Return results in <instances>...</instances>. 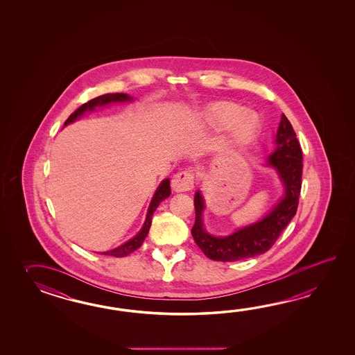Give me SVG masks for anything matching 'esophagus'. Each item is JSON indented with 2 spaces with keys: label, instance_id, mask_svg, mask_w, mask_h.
Returning <instances> with one entry per match:
<instances>
[{
  "label": "esophagus",
  "instance_id": "obj_1",
  "mask_svg": "<svg viewBox=\"0 0 355 355\" xmlns=\"http://www.w3.org/2000/svg\"><path fill=\"white\" fill-rule=\"evenodd\" d=\"M173 189L176 193H184L194 188V175L190 171H180L175 175L174 179L171 181Z\"/></svg>",
  "mask_w": 355,
  "mask_h": 355
}]
</instances>
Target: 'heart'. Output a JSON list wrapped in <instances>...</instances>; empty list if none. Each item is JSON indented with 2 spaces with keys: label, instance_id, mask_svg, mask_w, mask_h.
Masks as SVG:
<instances>
[{
  "label": "heart",
  "instance_id": "b5f03b06",
  "mask_svg": "<svg viewBox=\"0 0 355 355\" xmlns=\"http://www.w3.org/2000/svg\"><path fill=\"white\" fill-rule=\"evenodd\" d=\"M204 119L213 130L225 132L228 129L230 142L234 146L249 144L259 130L257 115L248 112L245 106L231 101L211 104L205 110Z\"/></svg>",
  "mask_w": 355,
  "mask_h": 355
}]
</instances>
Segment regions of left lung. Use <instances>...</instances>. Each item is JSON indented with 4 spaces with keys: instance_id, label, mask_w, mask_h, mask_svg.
<instances>
[{
    "instance_id": "1",
    "label": "left lung",
    "mask_w": 355,
    "mask_h": 355,
    "mask_svg": "<svg viewBox=\"0 0 355 355\" xmlns=\"http://www.w3.org/2000/svg\"><path fill=\"white\" fill-rule=\"evenodd\" d=\"M302 148L291 121L283 114L275 136V150L268 157V165L274 167L284 184V196L268 216L254 225L243 227L226 237H214L203 227V196H194L196 223L191 234L204 255L216 261H236L264 254L278 240L283 230L295 217L302 188Z\"/></svg>"
}]
</instances>
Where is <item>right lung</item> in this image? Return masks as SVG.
Instances as JSON below:
<instances>
[{"instance_id": "add662e5", "label": "right lung", "mask_w": 355, "mask_h": 355, "mask_svg": "<svg viewBox=\"0 0 355 355\" xmlns=\"http://www.w3.org/2000/svg\"><path fill=\"white\" fill-rule=\"evenodd\" d=\"M123 101H132V98L128 96V95H125V94H105V95H101V96H98V98H92L90 101H87L83 105L80 106L75 113L71 114L68 116L67 121H64V125H67L69 123L78 119L85 112L94 110L96 106H104L106 104H109V103H123ZM170 194H171L170 180L165 179V180L159 184V187L156 190L155 196L152 198L151 203H150V207H148V211H147V217H146L144 227L139 231V234H137L136 237H133L132 240H129L128 242L123 243L119 248L103 252V255H110V257H127L129 254H132L133 251H136L138 248H141V245L144 243L146 236H147L148 231H150L153 213L156 211V208L159 207V204L164 199H166L167 196H170Z\"/></svg>"}]
</instances>
